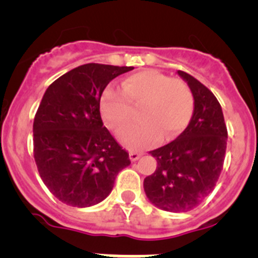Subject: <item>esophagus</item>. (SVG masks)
<instances>
[{
    "label": "esophagus",
    "instance_id": "1",
    "mask_svg": "<svg viewBox=\"0 0 258 258\" xmlns=\"http://www.w3.org/2000/svg\"><path fill=\"white\" fill-rule=\"evenodd\" d=\"M141 157L140 153H136V152H130V159H131V162H136L139 159V158Z\"/></svg>",
    "mask_w": 258,
    "mask_h": 258
}]
</instances>
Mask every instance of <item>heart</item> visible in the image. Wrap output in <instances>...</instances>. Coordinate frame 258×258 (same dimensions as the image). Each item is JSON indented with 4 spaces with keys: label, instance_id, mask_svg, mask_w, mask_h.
<instances>
[{
    "label": "heart",
    "instance_id": "b5f03b06",
    "mask_svg": "<svg viewBox=\"0 0 258 258\" xmlns=\"http://www.w3.org/2000/svg\"><path fill=\"white\" fill-rule=\"evenodd\" d=\"M120 90L108 87L101 96L100 109L106 126L118 130L134 117L139 108L141 119L120 130L118 139L130 149H143L159 139L169 140L189 122L194 97L181 80L146 69L134 73L120 83Z\"/></svg>",
    "mask_w": 258,
    "mask_h": 258
}]
</instances>
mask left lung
I'll return each instance as SVG.
<instances>
[{
	"mask_svg": "<svg viewBox=\"0 0 258 258\" xmlns=\"http://www.w3.org/2000/svg\"><path fill=\"white\" fill-rule=\"evenodd\" d=\"M177 74L192 92L191 119L175 140L150 152L157 168L144 180L148 199L167 212H187L210 196L221 173L227 143L224 114L215 95L190 74Z\"/></svg>",
	"mask_w": 258,
	"mask_h": 258,
	"instance_id": "1",
	"label": "left lung"
}]
</instances>
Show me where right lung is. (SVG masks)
Segmentation results:
<instances>
[{
    "instance_id": "1",
    "label": "right lung",
    "mask_w": 258,
    "mask_h": 258,
    "mask_svg": "<svg viewBox=\"0 0 258 258\" xmlns=\"http://www.w3.org/2000/svg\"><path fill=\"white\" fill-rule=\"evenodd\" d=\"M134 67L85 64L43 95L33 122L34 161L43 184L62 203L91 207L110 194L128 153L104 127L100 99L110 81Z\"/></svg>"
}]
</instances>
